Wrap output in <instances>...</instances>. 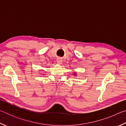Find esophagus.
Returning <instances> with one entry per match:
<instances>
[{"mask_svg": "<svg viewBox=\"0 0 126 126\" xmlns=\"http://www.w3.org/2000/svg\"><path fill=\"white\" fill-rule=\"evenodd\" d=\"M57 62L58 64H61L62 63V60L61 58H58L57 59Z\"/></svg>", "mask_w": 126, "mask_h": 126, "instance_id": "esophagus-1", "label": "esophagus"}]
</instances>
